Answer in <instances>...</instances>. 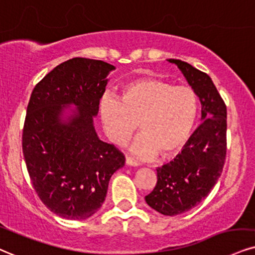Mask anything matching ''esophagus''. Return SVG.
<instances>
[{"label": "esophagus", "instance_id": "obj_1", "mask_svg": "<svg viewBox=\"0 0 255 255\" xmlns=\"http://www.w3.org/2000/svg\"><path fill=\"white\" fill-rule=\"evenodd\" d=\"M125 163H127V164L130 165V166H138V165H139V163L133 161V159L130 158V157H127V159H125Z\"/></svg>", "mask_w": 255, "mask_h": 255}]
</instances>
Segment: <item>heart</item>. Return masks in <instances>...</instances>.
I'll return each mask as SVG.
<instances>
[{
  "instance_id": "1",
  "label": "heart",
  "mask_w": 255,
  "mask_h": 255,
  "mask_svg": "<svg viewBox=\"0 0 255 255\" xmlns=\"http://www.w3.org/2000/svg\"><path fill=\"white\" fill-rule=\"evenodd\" d=\"M197 111L194 90L157 78L130 81L122 87L119 100L104 97L99 106L104 131L117 145H124L139 124L142 133L130 150L143 158L177 155L190 139Z\"/></svg>"
}]
</instances>
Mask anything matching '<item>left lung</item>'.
Returning <instances> with one entry per match:
<instances>
[{
    "mask_svg": "<svg viewBox=\"0 0 255 255\" xmlns=\"http://www.w3.org/2000/svg\"><path fill=\"white\" fill-rule=\"evenodd\" d=\"M201 103L200 125L174 161L157 169L156 187L146 203L163 215L188 212L206 199L221 176L227 150V109L208 74L182 60L169 59Z\"/></svg>",
    "mask_w": 255,
    "mask_h": 255,
    "instance_id": "obj_1",
    "label": "left lung"
}]
</instances>
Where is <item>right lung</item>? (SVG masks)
<instances>
[{
	"label": "right lung",
	"instance_id": "right-lung-1",
	"mask_svg": "<svg viewBox=\"0 0 255 255\" xmlns=\"http://www.w3.org/2000/svg\"><path fill=\"white\" fill-rule=\"evenodd\" d=\"M115 66L73 58L34 87L27 106L22 150L37 196L54 214L85 220L105 201L111 176L125 164L93 125ZM71 106L74 110H65Z\"/></svg>",
	"mask_w": 255,
	"mask_h": 255
}]
</instances>
